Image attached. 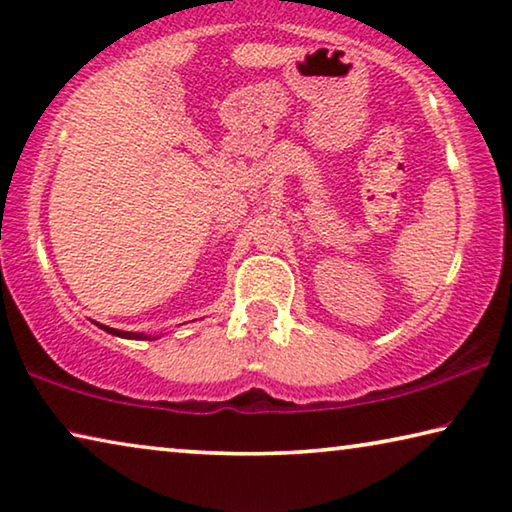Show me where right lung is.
<instances>
[{"mask_svg": "<svg viewBox=\"0 0 512 512\" xmlns=\"http://www.w3.org/2000/svg\"><path fill=\"white\" fill-rule=\"evenodd\" d=\"M100 326V323H97ZM104 332H109V335H116V337H125V339H157L159 335H143V332H125V330H116V328H109V326H100Z\"/></svg>", "mask_w": 512, "mask_h": 512, "instance_id": "right-lung-1", "label": "right lung"}]
</instances>
